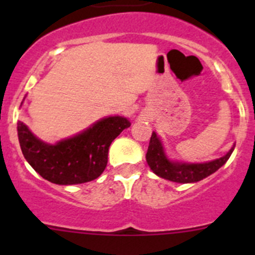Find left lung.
Returning a JSON list of instances; mask_svg holds the SVG:
<instances>
[{"label": "left lung", "mask_w": 255, "mask_h": 255, "mask_svg": "<svg viewBox=\"0 0 255 255\" xmlns=\"http://www.w3.org/2000/svg\"><path fill=\"white\" fill-rule=\"evenodd\" d=\"M235 150V145L221 158L206 163H189V161L171 160L166 155L163 142L155 132L151 133L146 151V163L155 175L179 184H190L197 182L205 177L210 176L230 159L231 154Z\"/></svg>", "instance_id": "left-lung-1"}]
</instances>
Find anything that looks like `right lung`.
<instances>
[{"label":"right lung","mask_w":255,"mask_h":255,"mask_svg":"<svg viewBox=\"0 0 255 255\" xmlns=\"http://www.w3.org/2000/svg\"><path fill=\"white\" fill-rule=\"evenodd\" d=\"M129 126L128 118L109 116L55 144L43 142L20 121L17 132L25 160L43 179L58 185H76L92 181L104 173L110 145Z\"/></svg>","instance_id":"right-lung-1"}]
</instances>
